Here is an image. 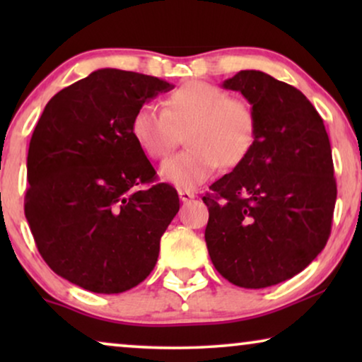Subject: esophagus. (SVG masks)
Wrapping results in <instances>:
<instances>
[{
    "instance_id": "34e87169",
    "label": "esophagus",
    "mask_w": 362,
    "mask_h": 362,
    "mask_svg": "<svg viewBox=\"0 0 362 362\" xmlns=\"http://www.w3.org/2000/svg\"><path fill=\"white\" fill-rule=\"evenodd\" d=\"M194 197H196V194H194V192H192V191H180V199H181L182 202L194 199Z\"/></svg>"
}]
</instances>
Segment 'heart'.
<instances>
[{
    "mask_svg": "<svg viewBox=\"0 0 362 362\" xmlns=\"http://www.w3.org/2000/svg\"><path fill=\"white\" fill-rule=\"evenodd\" d=\"M130 133L151 160H165L186 133V151L160 168L163 181L177 189H194L222 168L240 165L254 146V107L219 86L187 82L163 102V110L141 105L132 117Z\"/></svg>",
    "mask_w": 362,
    "mask_h": 362,
    "instance_id": "heart-1",
    "label": "heart"
}]
</instances>
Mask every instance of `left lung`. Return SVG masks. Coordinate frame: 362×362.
I'll return each mask as SVG.
<instances>
[{
  "label": "left lung",
  "mask_w": 362,
  "mask_h": 362,
  "mask_svg": "<svg viewBox=\"0 0 362 362\" xmlns=\"http://www.w3.org/2000/svg\"><path fill=\"white\" fill-rule=\"evenodd\" d=\"M257 115L254 146L202 197L216 270L242 288H265L306 269L325 249L336 204L323 118L298 88L260 71L222 83Z\"/></svg>",
  "instance_id": "obj_1"
}]
</instances>
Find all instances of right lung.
<instances>
[{
    "label": "right lung",
    "mask_w": 362,
    "mask_h": 362,
    "mask_svg": "<svg viewBox=\"0 0 362 362\" xmlns=\"http://www.w3.org/2000/svg\"><path fill=\"white\" fill-rule=\"evenodd\" d=\"M171 88L145 74L98 69L44 108L29 141L24 214L44 262L71 284L122 293L155 269L180 197L166 182L153 185L156 171L130 123Z\"/></svg>",
    "instance_id": "obj_1"
}]
</instances>
